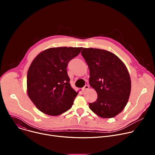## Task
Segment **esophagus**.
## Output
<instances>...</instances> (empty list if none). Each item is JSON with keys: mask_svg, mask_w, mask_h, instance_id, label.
<instances>
[{"mask_svg": "<svg viewBox=\"0 0 155 155\" xmlns=\"http://www.w3.org/2000/svg\"><path fill=\"white\" fill-rule=\"evenodd\" d=\"M88 88H89V86L88 85H85L83 88H82V91H84L85 90H87Z\"/></svg>", "mask_w": 155, "mask_h": 155, "instance_id": "obj_1", "label": "esophagus"}]
</instances>
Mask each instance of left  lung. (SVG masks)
<instances>
[{
  "instance_id": "obj_1",
  "label": "left lung",
  "mask_w": 155,
  "mask_h": 155,
  "mask_svg": "<svg viewBox=\"0 0 155 155\" xmlns=\"http://www.w3.org/2000/svg\"><path fill=\"white\" fill-rule=\"evenodd\" d=\"M90 69L89 83L97 94L90 108L103 118H113L122 112L130 93L131 81L124 62L115 54L97 48L81 51Z\"/></svg>"
}]
</instances>
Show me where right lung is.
<instances>
[{
	"instance_id": "1",
	"label": "right lung",
	"mask_w": 155,
	"mask_h": 155,
	"mask_svg": "<svg viewBox=\"0 0 155 155\" xmlns=\"http://www.w3.org/2000/svg\"><path fill=\"white\" fill-rule=\"evenodd\" d=\"M82 48H50L32 62L27 74V93L40 112L57 116L72 107L78 93L71 87L67 67Z\"/></svg>"
}]
</instances>
